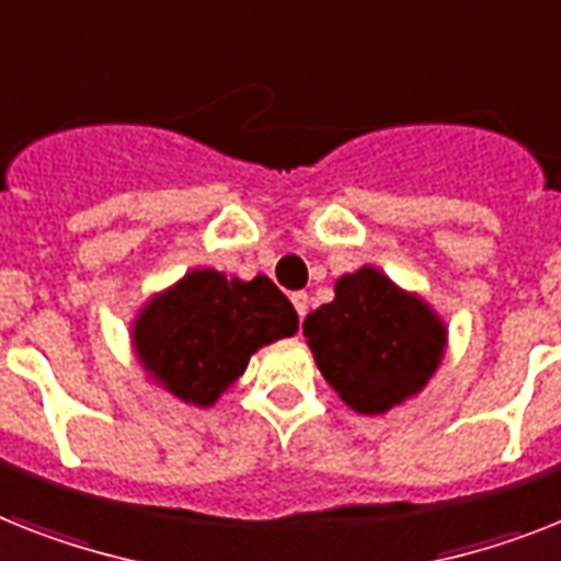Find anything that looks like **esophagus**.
I'll list each match as a JSON object with an SVG mask.
<instances>
[{"instance_id": "esophagus-1", "label": "esophagus", "mask_w": 561, "mask_h": 561, "mask_svg": "<svg viewBox=\"0 0 561 561\" xmlns=\"http://www.w3.org/2000/svg\"><path fill=\"white\" fill-rule=\"evenodd\" d=\"M291 304H295V312L300 314V321L307 318L309 312V295L307 291H291Z\"/></svg>"}]
</instances>
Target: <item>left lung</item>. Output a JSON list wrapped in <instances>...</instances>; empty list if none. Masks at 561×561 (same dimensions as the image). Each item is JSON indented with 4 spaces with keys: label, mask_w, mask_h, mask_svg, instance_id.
Here are the masks:
<instances>
[{
    "label": "left lung",
    "mask_w": 561,
    "mask_h": 561,
    "mask_svg": "<svg viewBox=\"0 0 561 561\" xmlns=\"http://www.w3.org/2000/svg\"><path fill=\"white\" fill-rule=\"evenodd\" d=\"M304 335L327 383L360 415L419 396L447 346V327L430 304L375 266L337 277L335 300L307 314Z\"/></svg>",
    "instance_id": "left-lung-1"
}]
</instances>
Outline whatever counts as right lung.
I'll list each match as a JSON object with an SVG mask.
<instances>
[{"label": "right lung", "instance_id": "obj_1", "mask_svg": "<svg viewBox=\"0 0 561 561\" xmlns=\"http://www.w3.org/2000/svg\"><path fill=\"white\" fill-rule=\"evenodd\" d=\"M295 332L298 312L266 275L194 270L140 309L131 344L151 381L186 404L211 407L261 346Z\"/></svg>", "mask_w": 561, "mask_h": 561}]
</instances>
